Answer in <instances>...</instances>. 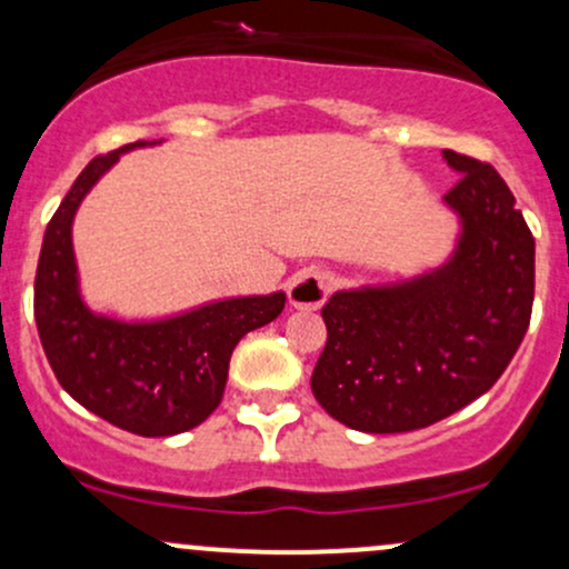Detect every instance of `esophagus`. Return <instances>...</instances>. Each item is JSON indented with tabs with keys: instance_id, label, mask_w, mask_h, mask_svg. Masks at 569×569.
<instances>
[{
	"instance_id": "obj_1",
	"label": "esophagus",
	"mask_w": 569,
	"mask_h": 569,
	"mask_svg": "<svg viewBox=\"0 0 569 569\" xmlns=\"http://www.w3.org/2000/svg\"><path fill=\"white\" fill-rule=\"evenodd\" d=\"M331 273L320 271V268H303L292 277L290 287H287V298H290V307L311 311L320 309L322 303L331 296Z\"/></svg>"
}]
</instances>
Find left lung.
<instances>
[{"label": "left lung", "mask_w": 569, "mask_h": 569, "mask_svg": "<svg viewBox=\"0 0 569 569\" xmlns=\"http://www.w3.org/2000/svg\"><path fill=\"white\" fill-rule=\"evenodd\" d=\"M442 157L461 176L442 198L458 219L450 258L322 307L328 341L311 393L356 431H415L458 412L502 377L529 328L535 238L516 198L491 164Z\"/></svg>", "instance_id": "obj_1"}]
</instances>
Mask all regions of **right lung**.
<instances>
[{
	"instance_id": "add662e5",
	"label": "right lung",
	"mask_w": 569,
	"mask_h": 569,
	"mask_svg": "<svg viewBox=\"0 0 569 569\" xmlns=\"http://www.w3.org/2000/svg\"><path fill=\"white\" fill-rule=\"evenodd\" d=\"M162 140H136L91 160L42 236L34 320L48 363L67 393L119 429L173 437L219 407L236 345L277 320L284 292L209 301L157 320H121L83 301L72 222L91 187L121 154Z\"/></svg>"
}]
</instances>
